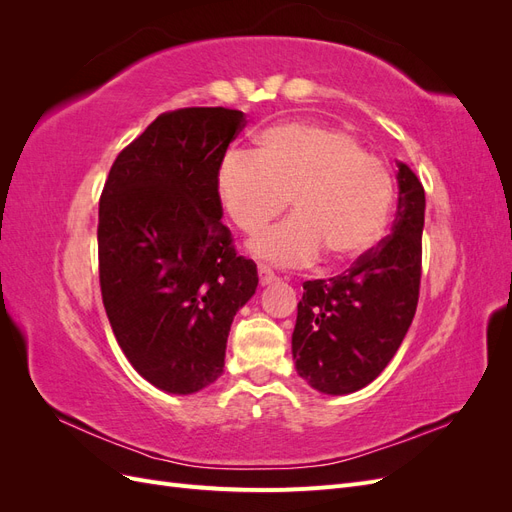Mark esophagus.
Returning a JSON list of instances; mask_svg holds the SVG:
<instances>
[{
	"label": "esophagus",
	"mask_w": 512,
	"mask_h": 512,
	"mask_svg": "<svg viewBox=\"0 0 512 512\" xmlns=\"http://www.w3.org/2000/svg\"><path fill=\"white\" fill-rule=\"evenodd\" d=\"M258 280H260V286H267L275 280V273L271 267L267 265H258Z\"/></svg>",
	"instance_id": "1"
}]
</instances>
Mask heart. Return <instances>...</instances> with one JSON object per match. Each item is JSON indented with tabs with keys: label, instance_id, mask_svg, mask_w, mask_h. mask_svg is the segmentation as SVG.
<instances>
[{
	"label": "heart",
	"instance_id": "b5f03b06",
	"mask_svg": "<svg viewBox=\"0 0 512 512\" xmlns=\"http://www.w3.org/2000/svg\"><path fill=\"white\" fill-rule=\"evenodd\" d=\"M218 194L230 222L256 232L254 256L284 267L327 254L331 265L363 256L391 220L395 183L386 162L363 151L344 130L318 123H280L258 138V151L232 149L218 168Z\"/></svg>",
	"mask_w": 512,
	"mask_h": 512
}]
</instances>
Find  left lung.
I'll return each instance as SVG.
<instances>
[{
	"label": "left lung",
	"mask_w": 512,
	"mask_h": 512,
	"mask_svg": "<svg viewBox=\"0 0 512 512\" xmlns=\"http://www.w3.org/2000/svg\"><path fill=\"white\" fill-rule=\"evenodd\" d=\"M397 181L391 235L342 275L303 284L292 359L320 393L346 395L376 380L412 324L421 290L425 190L401 162Z\"/></svg>",
	"instance_id": "1"
}]
</instances>
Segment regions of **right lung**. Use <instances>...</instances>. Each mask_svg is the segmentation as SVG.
<instances>
[{"label": "right lung", "instance_id": "add662e5", "mask_svg": "<svg viewBox=\"0 0 512 512\" xmlns=\"http://www.w3.org/2000/svg\"><path fill=\"white\" fill-rule=\"evenodd\" d=\"M245 123L224 106L162 113L119 153L100 196L108 322L132 367L166 393L222 376L232 318L258 286L220 222L218 168Z\"/></svg>", "mask_w": 512, "mask_h": 512}]
</instances>
